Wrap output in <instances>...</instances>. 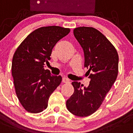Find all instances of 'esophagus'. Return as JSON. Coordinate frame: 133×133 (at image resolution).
Instances as JSON below:
<instances>
[{
    "label": "esophagus",
    "mask_w": 133,
    "mask_h": 133,
    "mask_svg": "<svg viewBox=\"0 0 133 133\" xmlns=\"http://www.w3.org/2000/svg\"><path fill=\"white\" fill-rule=\"evenodd\" d=\"M62 81H63V82H64V83H68V82H70V81H69V78H66V77H63Z\"/></svg>",
    "instance_id": "obj_1"
}]
</instances>
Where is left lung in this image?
Instances as JSON below:
<instances>
[{
  "instance_id": "8db88e82",
  "label": "left lung",
  "mask_w": 133,
  "mask_h": 133,
  "mask_svg": "<svg viewBox=\"0 0 133 133\" xmlns=\"http://www.w3.org/2000/svg\"><path fill=\"white\" fill-rule=\"evenodd\" d=\"M73 34L84 51V67L88 69L90 81L84 88L81 82H72L74 93L67 100L66 107L74 115L86 117L100 107L114 84L118 73L119 58L114 45L95 28L78 27L73 30Z\"/></svg>"
}]
</instances>
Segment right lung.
<instances>
[{
  "label": "right lung",
  "mask_w": 133,
  "mask_h": 133,
  "mask_svg": "<svg viewBox=\"0 0 133 133\" xmlns=\"http://www.w3.org/2000/svg\"><path fill=\"white\" fill-rule=\"evenodd\" d=\"M69 32V28L58 26L41 27L31 32L15 51L11 65L14 86L19 102L28 112L47 109L50 95L61 83V76L52 75L44 67L56 43Z\"/></svg>",
  "instance_id": "add662e5"
}]
</instances>
